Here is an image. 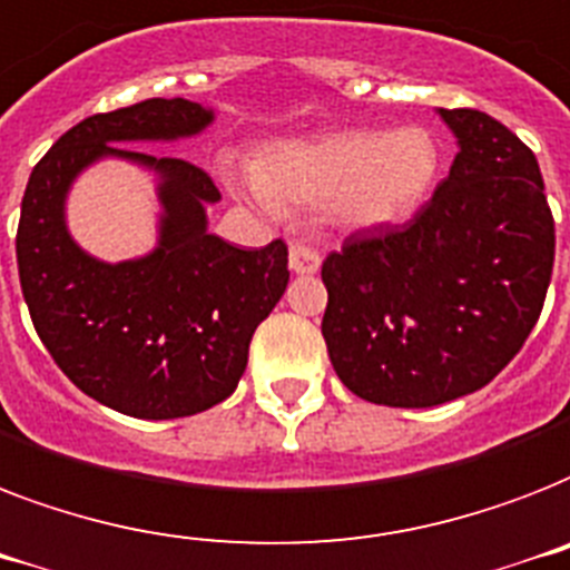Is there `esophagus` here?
Listing matches in <instances>:
<instances>
[{
	"mask_svg": "<svg viewBox=\"0 0 570 570\" xmlns=\"http://www.w3.org/2000/svg\"><path fill=\"white\" fill-rule=\"evenodd\" d=\"M288 256H291V271L299 273V276L317 273V267H321V253H317L312 244H306V240H294Z\"/></svg>",
	"mask_w": 570,
	"mask_h": 570,
	"instance_id": "34e87169",
	"label": "esophagus"
}]
</instances>
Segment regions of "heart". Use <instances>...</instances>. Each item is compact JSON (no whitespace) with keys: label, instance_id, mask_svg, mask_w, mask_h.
Returning a JSON list of instances; mask_svg holds the SVG:
<instances>
[{"label":"heart","instance_id":"heart-1","mask_svg":"<svg viewBox=\"0 0 570 570\" xmlns=\"http://www.w3.org/2000/svg\"><path fill=\"white\" fill-rule=\"evenodd\" d=\"M439 164V144L426 129H347L273 144L253 176L267 206H330L347 229H382L421 208Z\"/></svg>","mask_w":570,"mask_h":570}]
</instances>
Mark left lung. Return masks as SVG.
I'll return each mask as SVG.
<instances>
[{
    "instance_id": "8db88e82",
    "label": "left lung",
    "mask_w": 570,
    "mask_h": 570,
    "mask_svg": "<svg viewBox=\"0 0 570 570\" xmlns=\"http://www.w3.org/2000/svg\"><path fill=\"white\" fill-rule=\"evenodd\" d=\"M450 176L400 229L356 232L321 267V332L356 397L426 409L489 385L539 321L553 214L532 149L476 108H439Z\"/></svg>"
}]
</instances>
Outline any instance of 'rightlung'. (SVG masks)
Wrapping results in <instances>:
<instances>
[{
	"instance_id": "add662e5",
	"label": "right lung",
	"mask_w": 570,
	"mask_h": 570,
	"mask_svg": "<svg viewBox=\"0 0 570 570\" xmlns=\"http://www.w3.org/2000/svg\"><path fill=\"white\" fill-rule=\"evenodd\" d=\"M212 120L208 108L181 97L94 114L55 140L22 194L17 267L43 347L76 389L144 421L188 417L229 397L253 332L288 288L285 240L238 249L206 229V206L220 199L206 170L117 147L188 138ZM108 155L163 179L159 247L135 263L88 257L62 223L71 179Z\"/></svg>"
}]
</instances>
